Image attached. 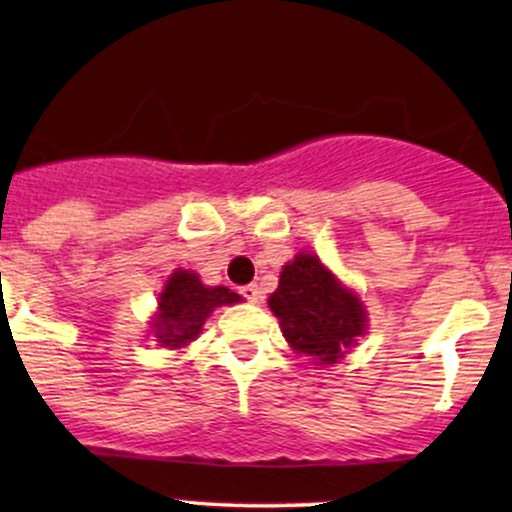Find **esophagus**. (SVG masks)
Masks as SVG:
<instances>
[{
    "mask_svg": "<svg viewBox=\"0 0 512 512\" xmlns=\"http://www.w3.org/2000/svg\"><path fill=\"white\" fill-rule=\"evenodd\" d=\"M240 296H243L245 301L257 303L260 301V289H257V284H245V286H240Z\"/></svg>",
    "mask_w": 512,
    "mask_h": 512,
    "instance_id": "1",
    "label": "esophagus"
}]
</instances>
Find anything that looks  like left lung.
Returning <instances> with one entry per match:
<instances>
[{
    "instance_id": "1",
    "label": "left lung",
    "mask_w": 512,
    "mask_h": 512,
    "mask_svg": "<svg viewBox=\"0 0 512 512\" xmlns=\"http://www.w3.org/2000/svg\"><path fill=\"white\" fill-rule=\"evenodd\" d=\"M269 308L282 323L284 338L296 352L335 364L347 347L364 335V308L352 291L320 265L318 257L299 255L284 265L279 289L269 296Z\"/></svg>"
}]
</instances>
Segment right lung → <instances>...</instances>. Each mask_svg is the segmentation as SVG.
Instances as JSON below:
<instances>
[{"mask_svg": "<svg viewBox=\"0 0 512 512\" xmlns=\"http://www.w3.org/2000/svg\"><path fill=\"white\" fill-rule=\"evenodd\" d=\"M240 296L226 286H204L192 272L177 269L160 294V313L155 318V338L165 347H184L201 333V325L213 308L238 303Z\"/></svg>", "mask_w": 512, "mask_h": 512, "instance_id": "right-lung-1", "label": "right lung"}]
</instances>
